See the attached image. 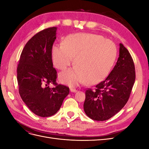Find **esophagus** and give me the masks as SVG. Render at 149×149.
<instances>
[{
    "instance_id": "34e87169",
    "label": "esophagus",
    "mask_w": 149,
    "mask_h": 149,
    "mask_svg": "<svg viewBox=\"0 0 149 149\" xmlns=\"http://www.w3.org/2000/svg\"><path fill=\"white\" fill-rule=\"evenodd\" d=\"M70 91H71V92H76V91H77V90H76V89H75V88H70Z\"/></svg>"
}]
</instances>
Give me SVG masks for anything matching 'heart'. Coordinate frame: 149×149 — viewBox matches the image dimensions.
I'll return each instance as SVG.
<instances>
[{
    "mask_svg": "<svg viewBox=\"0 0 149 149\" xmlns=\"http://www.w3.org/2000/svg\"><path fill=\"white\" fill-rule=\"evenodd\" d=\"M117 48L111 40L93 33H74L64 39L63 45H53L51 54L58 70H65L73 62L76 66L60 73L63 83L75 85L85 81L92 85L104 79L114 65Z\"/></svg>",
    "mask_w": 149,
    "mask_h": 149,
    "instance_id": "b5f03b06",
    "label": "heart"
}]
</instances>
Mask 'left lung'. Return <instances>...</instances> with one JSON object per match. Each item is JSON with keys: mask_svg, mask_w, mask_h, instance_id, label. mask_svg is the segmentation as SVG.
<instances>
[{"mask_svg": "<svg viewBox=\"0 0 149 149\" xmlns=\"http://www.w3.org/2000/svg\"><path fill=\"white\" fill-rule=\"evenodd\" d=\"M119 57L107 77L86 90L84 111L89 118L103 121L111 118L127 102L136 79L132 58L123 44L120 43Z\"/></svg>", "mask_w": 149, "mask_h": 149, "instance_id": "1", "label": "left lung"}]
</instances>
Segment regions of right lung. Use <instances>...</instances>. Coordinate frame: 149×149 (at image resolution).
<instances>
[{
    "label": "right lung",
    "mask_w": 149,
    "mask_h": 149,
    "mask_svg": "<svg viewBox=\"0 0 149 149\" xmlns=\"http://www.w3.org/2000/svg\"><path fill=\"white\" fill-rule=\"evenodd\" d=\"M56 27L36 33L25 45L17 66V81L22 100L33 113L43 118L56 114L70 92L65 85L56 83L51 50ZM49 84H53L52 88Z\"/></svg>",
    "instance_id": "right-lung-1"
}]
</instances>
